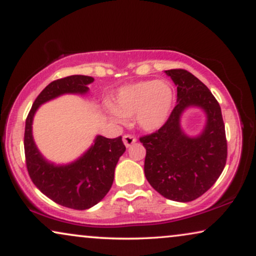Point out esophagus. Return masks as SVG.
<instances>
[{"instance_id":"34e87169","label":"esophagus","mask_w":256,"mask_h":256,"mask_svg":"<svg viewBox=\"0 0 256 256\" xmlns=\"http://www.w3.org/2000/svg\"><path fill=\"white\" fill-rule=\"evenodd\" d=\"M135 142H136V138H134L132 135H124V146H127V148L132 146Z\"/></svg>"}]
</instances>
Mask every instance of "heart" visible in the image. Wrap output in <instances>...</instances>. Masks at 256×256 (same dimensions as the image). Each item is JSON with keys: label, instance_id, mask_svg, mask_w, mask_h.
Masks as SVG:
<instances>
[{"label": "heart", "instance_id": "heart-1", "mask_svg": "<svg viewBox=\"0 0 256 256\" xmlns=\"http://www.w3.org/2000/svg\"><path fill=\"white\" fill-rule=\"evenodd\" d=\"M174 104V88L166 80H146L121 87L114 106H107L112 120L124 124L134 116L144 132H157L169 120Z\"/></svg>", "mask_w": 256, "mask_h": 256}]
</instances>
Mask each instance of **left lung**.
Returning a JSON list of instances; mask_svg holds the SVG:
<instances>
[{
	"label": "left lung",
	"instance_id": "1",
	"mask_svg": "<svg viewBox=\"0 0 256 256\" xmlns=\"http://www.w3.org/2000/svg\"><path fill=\"white\" fill-rule=\"evenodd\" d=\"M164 72L177 86V104L158 132L140 138L146 150L144 174L163 197L188 202L204 194L225 168V126L218 101L200 80L185 70ZM190 108L206 115L204 127L196 136H188L181 126Z\"/></svg>",
	"mask_w": 256,
	"mask_h": 256
}]
</instances>
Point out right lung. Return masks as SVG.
I'll list each match as a JSON object with an SVG mask.
<instances>
[{
  "label": "right lung",
  "instance_id": "right-lung-1",
  "mask_svg": "<svg viewBox=\"0 0 256 256\" xmlns=\"http://www.w3.org/2000/svg\"><path fill=\"white\" fill-rule=\"evenodd\" d=\"M94 78L70 76L45 87L31 107L26 121L24 152L31 180L38 190L57 204L74 210H87L102 200L114 180L115 166L126 146L121 136L107 138L96 135L82 155L66 164H56L45 158L32 135L34 118L42 104L65 94L85 96Z\"/></svg>",
  "mask_w": 256,
  "mask_h": 256
}]
</instances>
